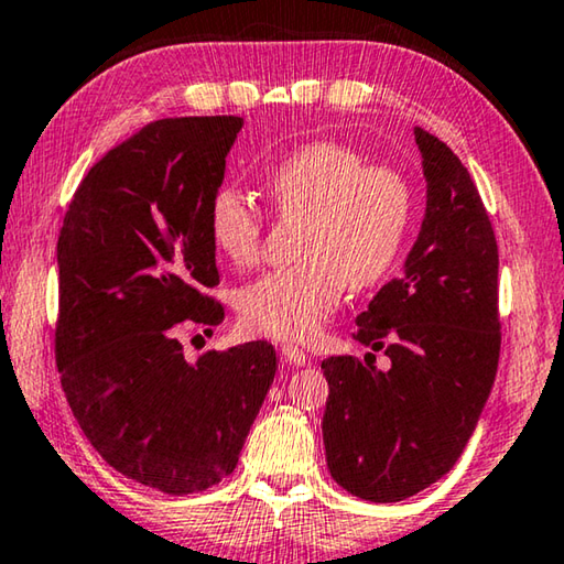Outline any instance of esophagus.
<instances>
[{
	"mask_svg": "<svg viewBox=\"0 0 564 564\" xmlns=\"http://www.w3.org/2000/svg\"><path fill=\"white\" fill-rule=\"evenodd\" d=\"M281 354H283V359H285V364H293V366H306L311 359H308V354L303 351V348H299V346H289V344H283L281 346Z\"/></svg>",
	"mask_w": 564,
	"mask_h": 564,
	"instance_id": "esophagus-1",
	"label": "esophagus"
}]
</instances>
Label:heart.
<instances>
[{"label":"heart","instance_id":"heart-1","mask_svg":"<svg viewBox=\"0 0 564 564\" xmlns=\"http://www.w3.org/2000/svg\"><path fill=\"white\" fill-rule=\"evenodd\" d=\"M265 193L281 218H303L296 265L279 268L238 293L243 326L279 341H308L341 303L346 285L364 291L389 275L414 210L406 177L369 165L341 142L301 145L271 167ZM210 240L230 263L261 256L263 213L236 187L208 203Z\"/></svg>","mask_w":564,"mask_h":564}]
</instances>
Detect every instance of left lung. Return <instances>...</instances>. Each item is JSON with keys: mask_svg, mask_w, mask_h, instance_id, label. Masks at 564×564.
Segmentation results:
<instances>
[{"mask_svg": "<svg viewBox=\"0 0 564 564\" xmlns=\"http://www.w3.org/2000/svg\"><path fill=\"white\" fill-rule=\"evenodd\" d=\"M414 138L426 177L422 230L404 275L373 296L354 334L383 351L389 369L356 356L321 361L328 471L369 502H401L457 464L502 344L499 256L485 203L440 138L424 128H414Z\"/></svg>", "mask_w": 564, "mask_h": 564, "instance_id": "left-lung-1", "label": "left lung"}]
</instances>
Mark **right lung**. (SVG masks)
I'll list each match as a JSON object with an SVG mask.
<instances>
[{"mask_svg":"<svg viewBox=\"0 0 564 564\" xmlns=\"http://www.w3.org/2000/svg\"><path fill=\"white\" fill-rule=\"evenodd\" d=\"M243 118H165L89 167L57 240L55 359L100 457L140 485L193 495L230 475L275 377L250 341L187 361L185 330L223 324L208 203ZM200 338V336H195Z\"/></svg>","mask_w":564,"mask_h":564,"instance_id":"1","label":"right lung"}]
</instances>
